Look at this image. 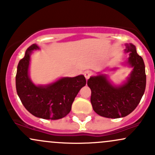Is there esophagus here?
Here are the masks:
<instances>
[{
  "mask_svg": "<svg viewBox=\"0 0 155 155\" xmlns=\"http://www.w3.org/2000/svg\"><path fill=\"white\" fill-rule=\"evenodd\" d=\"M85 79H88L89 78H90V76H91V71H89V70H87V71H86L85 73Z\"/></svg>",
  "mask_w": 155,
  "mask_h": 155,
  "instance_id": "34e87169",
  "label": "esophagus"
}]
</instances>
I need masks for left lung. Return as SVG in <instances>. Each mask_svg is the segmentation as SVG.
I'll return each instance as SVG.
<instances>
[{
    "label": "left lung",
    "instance_id": "left-lung-1",
    "mask_svg": "<svg viewBox=\"0 0 155 155\" xmlns=\"http://www.w3.org/2000/svg\"><path fill=\"white\" fill-rule=\"evenodd\" d=\"M126 46L127 52H130L128 63L134 68L126 83L114 87L104 75L87 80L91 90L92 107L101 116L109 118L127 116L137 108L145 92L146 75L143 58L137 54L135 46L130 43Z\"/></svg>",
    "mask_w": 155,
    "mask_h": 155
}]
</instances>
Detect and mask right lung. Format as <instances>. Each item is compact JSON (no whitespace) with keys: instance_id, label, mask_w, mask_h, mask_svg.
Here are the masks:
<instances>
[{"instance_id":"1","label":"right lung","mask_w":155,"mask_h":155,"mask_svg":"<svg viewBox=\"0 0 155 155\" xmlns=\"http://www.w3.org/2000/svg\"><path fill=\"white\" fill-rule=\"evenodd\" d=\"M38 48L35 44L28 48L19 61L15 76L17 94L25 109L33 115L43 119L62 118L70 112L79 90L86 84L85 76L62 78L47 86H36L28 77L30 54Z\"/></svg>"}]
</instances>
